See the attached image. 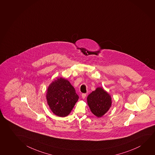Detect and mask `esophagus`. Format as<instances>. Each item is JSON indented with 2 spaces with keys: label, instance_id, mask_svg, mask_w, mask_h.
<instances>
[{
  "label": "esophagus",
  "instance_id": "34e87169",
  "mask_svg": "<svg viewBox=\"0 0 155 155\" xmlns=\"http://www.w3.org/2000/svg\"><path fill=\"white\" fill-rule=\"evenodd\" d=\"M86 94H85V93H83V94H81V97H82L83 99H84V98H85V97H86Z\"/></svg>",
  "mask_w": 155,
  "mask_h": 155
}]
</instances>
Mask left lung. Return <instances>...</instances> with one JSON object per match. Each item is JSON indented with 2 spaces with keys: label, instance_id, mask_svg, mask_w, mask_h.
Masks as SVG:
<instances>
[{
  "label": "left lung",
  "instance_id": "1",
  "mask_svg": "<svg viewBox=\"0 0 155 155\" xmlns=\"http://www.w3.org/2000/svg\"><path fill=\"white\" fill-rule=\"evenodd\" d=\"M87 102L91 111L98 117L107 113L112 106V98L107 91L98 87L87 96Z\"/></svg>",
  "mask_w": 155,
  "mask_h": 155
}]
</instances>
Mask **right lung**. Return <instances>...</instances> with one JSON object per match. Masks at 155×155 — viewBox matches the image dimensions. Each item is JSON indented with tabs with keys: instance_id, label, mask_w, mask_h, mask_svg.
I'll use <instances>...</instances> for the list:
<instances>
[{
	"instance_id": "1",
	"label": "right lung",
	"mask_w": 155,
	"mask_h": 155,
	"mask_svg": "<svg viewBox=\"0 0 155 155\" xmlns=\"http://www.w3.org/2000/svg\"><path fill=\"white\" fill-rule=\"evenodd\" d=\"M78 95L68 80L60 77L47 88L46 99L50 110L58 117H67L78 100Z\"/></svg>"
}]
</instances>
